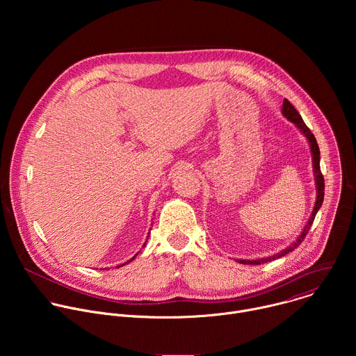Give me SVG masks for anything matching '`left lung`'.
<instances>
[{
    "instance_id": "left-lung-1",
    "label": "left lung",
    "mask_w": 356,
    "mask_h": 356,
    "mask_svg": "<svg viewBox=\"0 0 356 356\" xmlns=\"http://www.w3.org/2000/svg\"><path fill=\"white\" fill-rule=\"evenodd\" d=\"M282 114H283L289 121H291V122L302 132V135L306 136V138L309 139V142H310L312 155H313V169H314V176H316V186H317V200H316V204H314L313 213H312V216H310V218H309V222L306 224V227H304V229L301 231V234L298 235V238H297L290 246H287L286 249L280 250L279 253H276V255H273V257H270V258L255 259V261H242V259L236 261V262H239V264H242V265H261V264H266V262L275 261V259H277V258H282V257L287 255L289 252L294 250V249L304 241V238H306V235H307V232L310 231V228H312V225H313V221H314V218H316V216H317V211L320 210V207L323 206V201H324V177H323V173H321V169H320V147H318V143H317L314 135L312 134V131L309 129V127H307L306 124H304L302 118L300 117V114L297 113V110L290 104V101H289L287 98L283 101Z\"/></svg>"
}]
</instances>
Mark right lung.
Wrapping results in <instances>:
<instances>
[{"label": "right lung", "mask_w": 356, "mask_h": 356, "mask_svg": "<svg viewBox=\"0 0 356 356\" xmlns=\"http://www.w3.org/2000/svg\"><path fill=\"white\" fill-rule=\"evenodd\" d=\"M145 243H146V242H145ZM143 246H145V245H143ZM136 255H138V253H136ZM136 255H135V257H136ZM135 257H134L132 259H135ZM132 259H131V261H132ZM131 261H128V262H131ZM128 262H127V264H128ZM122 265H125V264H122Z\"/></svg>", "instance_id": "right-lung-1"}]
</instances>
